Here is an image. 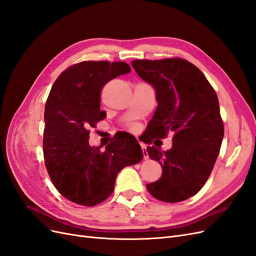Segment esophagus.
Returning a JSON list of instances; mask_svg holds the SVG:
<instances>
[{"instance_id":"34e87169","label":"esophagus","mask_w":256,"mask_h":256,"mask_svg":"<svg viewBox=\"0 0 256 256\" xmlns=\"http://www.w3.org/2000/svg\"><path fill=\"white\" fill-rule=\"evenodd\" d=\"M140 145H141V148H142V150H143V158H144L145 160L148 159V154H147V152H146V145L143 144V143H141Z\"/></svg>"}]
</instances>
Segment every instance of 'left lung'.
Wrapping results in <instances>:
<instances>
[{
    "label": "left lung",
    "mask_w": 256,
    "mask_h": 256,
    "mask_svg": "<svg viewBox=\"0 0 256 256\" xmlns=\"http://www.w3.org/2000/svg\"><path fill=\"white\" fill-rule=\"evenodd\" d=\"M131 64L156 90L158 106L146 129L150 138L174 134L171 150L146 148L162 168L161 177L146 188L162 202H182L203 188L218 158L224 134L218 97L204 74L180 58Z\"/></svg>",
    "instance_id": "obj_1"
}]
</instances>
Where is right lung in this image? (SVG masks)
Instances as JSON below:
<instances>
[{"label":"right lung","instance_id":"1","mask_svg":"<svg viewBox=\"0 0 256 256\" xmlns=\"http://www.w3.org/2000/svg\"><path fill=\"white\" fill-rule=\"evenodd\" d=\"M130 70L125 62L84 60L66 68L50 90L44 106V164L54 187L76 204L104 202L120 170L143 158L136 138L114 140L104 150L88 143L90 129L106 118L100 110V92Z\"/></svg>","mask_w":256,"mask_h":256}]
</instances>
